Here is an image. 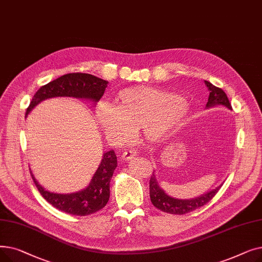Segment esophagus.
<instances>
[{"label":"esophagus","mask_w":262,"mask_h":262,"mask_svg":"<svg viewBox=\"0 0 262 262\" xmlns=\"http://www.w3.org/2000/svg\"><path fill=\"white\" fill-rule=\"evenodd\" d=\"M136 150L135 149H128V150H125V152H123L122 155H121V159L122 160H130L133 159L135 156H136Z\"/></svg>","instance_id":"34e87169"}]
</instances>
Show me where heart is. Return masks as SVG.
<instances>
[{"label": "heart", "mask_w": 262, "mask_h": 262, "mask_svg": "<svg viewBox=\"0 0 262 262\" xmlns=\"http://www.w3.org/2000/svg\"><path fill=\"white\" fill-rule=\"evenodd\" d=\"M116 103L101 102L96 117L108 138L118 142L128 139L133 128L143 139L157 141L180 126L189 113L182 96L147 86L121 90Z\"/></svg>", "instance_id": "1"}]
</instances>
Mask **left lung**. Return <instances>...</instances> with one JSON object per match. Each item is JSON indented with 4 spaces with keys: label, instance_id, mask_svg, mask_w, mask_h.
<instances>
[{
    "label": "left lung",
    "instance_id": "1",
    "mask_svg": "<svg viewBox=\"0 0 262 262\" xmlns=\"http://www.w3.org/2000/svg\"><path fill=\"white\" fill-rule=\"evenodd\" d=\"M205 84L209 90V98L207 104H206V107L209 108L215 105H223L228 109H231V105L229 103L227 95L221 88L213 86L208 80H205ZM220 188H221V186L195 199L178 200L164 193V191L158 185L155 174L153 173L149 180V196L150 202H152V204L157 209L172 214H185L202 207V206L211 201V199L216 194Z\"/></svg>",
    "mask_w": 262,
    "mask_h": 262
}]
</instances>
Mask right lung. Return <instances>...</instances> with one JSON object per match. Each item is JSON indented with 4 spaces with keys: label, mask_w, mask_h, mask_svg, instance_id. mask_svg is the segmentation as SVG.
<instances>
[{
    "label": "right lung",
    "mask_w": 262,
    "mask_h": 262,
    "mask_svg": "<svg viewBox=\"0 0 262 262\" xmlns=\"http://www.w3.org/2000/svg\"><path fill=\"white\" fill-rule=\"evenodd\" d=\"M108 81L87 73H69L49 84L40 87L33 96L30 106L26 109L25 117L40 102L56 96H70L76 99L91 100L98 102L105 92ZM117 168V156L115 150L103 154V159L94 173L89 186L75 193L59 194L46 190L39 185L33 173L32 178L40 194L55 208L73 215H88L104 208L110 195V181Z\"/></svg>",
    "instance_id": "right-lung-1"
}]
</instances>
